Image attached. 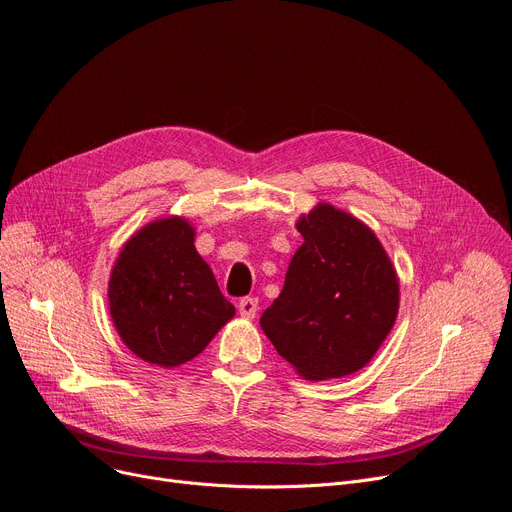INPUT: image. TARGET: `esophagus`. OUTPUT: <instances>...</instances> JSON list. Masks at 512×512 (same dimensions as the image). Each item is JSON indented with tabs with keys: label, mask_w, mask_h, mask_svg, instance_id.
<instances>
[{
	"label": "esophagus",
	"mask_w": 512,
	"mask_h": 512,
	"mask_svg": "<svg viewBox=\"0 0 512 512\" xmlns=\"http://www.w3.org/2000/svg\"><path fill=\"white\" fill-rule=\"evenodd\" d=\"M257 309H259V303H257V299H253V297H244V299L238 301V311H240L242 318H247V320L255 318Z\"/></svg>",
	"instance_id": "esophagus-1"
}]
</instances>
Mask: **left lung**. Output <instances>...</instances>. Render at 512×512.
Returning <instances> with one entry per match:
<instances>
[{"label":"left lung","instance_id":"left-lung-1","mask_svg":"<svg viewBox=\"0 0 512 512\" xmlns=\"http://www.w3.org/2000/svg\"><path fill=\"white\" fill-rule=\"evenodd\" d=\"M297 230L303 244L259 324L305 381L341 379L362 370L387 339L399 278L381 240L343 209L318 203Z\"/></svg>","mask_w":512,"mask_h":512}]
</instances>
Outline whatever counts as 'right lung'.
<instances>
[{
  "label": "right lung",
  "mask_w": 512,
  "mask_h": 512,
  "mask_svg": "<svg viewBox=\"0 0 512 512\" xmlns=\"http://www.w3.org/2000/svg\"><path fill=\"white\" fill-rule=\"evenodd\" d=\"M194 234L180 215L150 221L123 244L108 280V309L121 341L161 368L196 358L236 314L198 255Z\"/></svg>",
  "instance_id": "obj_1"
}]
</instances>
